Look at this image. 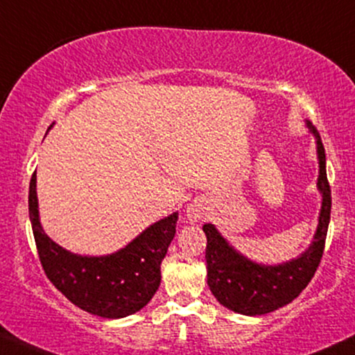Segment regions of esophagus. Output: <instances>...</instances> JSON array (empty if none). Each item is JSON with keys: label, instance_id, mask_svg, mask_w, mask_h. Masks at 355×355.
<instances>
[{"label": "esophagus", "instance_id": "34e87169", "mask_svg": "<svg viewBox=\"0 0 355 355\" xmlns=\"http://www.w3.org/2000/svg\"><path fill=\"white\" fill-rule=\"evenodd\" d=\"M205 216V208L200 202H193L187 207V218L190 220V223H196V221L203 220Z\"/></svg>", "mask_w": 355, "mask_h": 355}]
</instances>
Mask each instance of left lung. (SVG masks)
<instances>
[{
	"mask_svg": "<svg viewBox=\"0 0 355 355\" xmlns=\"http://www.w3.org/2000/svg\"><path fill=\"white\" fill-rule=\"evenodd\" d=\"M307 125L318 139V189L322 193V208L314 241L306 253L289 263L263 266L236 253L216 232L215 226L210 223L203 225V232L207 234L205 259H207L208 286L220 304L234 313L261 315L289 304L309 284L321 263L329 220H331L332 198L321 135L313 123H307Z\"/></svg>",
	"mask_w": 355,
	"mask_h": 355,
	"instance_id": "left-lung-1",
	"label": "left lung"
}]
</instances>
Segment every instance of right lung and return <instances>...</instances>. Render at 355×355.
<instances>
[{
  "label": "right lung",
  "mask_w": 355,
  "mask_h": 355,
  "mask_svg": "<svg viewBox=\"0 0 355 355\" xmlns=\"http://www.w3.org/2000/svg\"><path fill=\"white\" fill-rule=\"evenodd\" d=\"M36 173L29 183V218L42 270L64 296L80 309L107 319L140 311L160 286V263L175 236L178 213L153 223L123 250L87 258L55 245L42 232L37 215Z\"/></svg>",
  "instance_id": "add662e5"
}]
</instances>
